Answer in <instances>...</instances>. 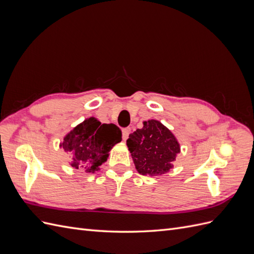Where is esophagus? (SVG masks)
Wrapping results in <instances>:
<instances>
[{"mask_svg":"<svg viewBox=\"0 0 254 254\" xmlns=\"http://www.w3.org/2000/svg\"><path fill=\"white\" fill-rule=\"evenodd\" d=\"M130 131H131V128H130V127H126V128L123 129V140L125 141V140L128 139Z\"/></svg>","mask_w":254,"mask_h":254,"instance_id":"esophagus-1","label":"esophagus"}]
</instances>
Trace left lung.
Masks as SVG:
<instances>
[{
    "mask_svg": "<svg viewBox=\"0 0 254 254\" xmlns=\"http://www.w3.org/2000/svg\"><path fill=\"white\" fill-rule=\"evenodd\" d=\"M127 146L135 168L142 175L159 176L173 167L180 146L174 134L160 122H144L142 129L129 135Z\"/></svg>",
    "mask_w": 254,
    "mask_h": 254,
    "instance_id": "8db88e82",
    "label": "left lung"
}]
</instances>
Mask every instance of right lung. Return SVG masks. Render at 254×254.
Wrapping results in <instances>:
<instances>
[{
  "label": "right lung",
  "mask_w": 254,
  "mask_h": 254,
  "mask_svg": "<svg viewBox=\"0 0 254 254\" xmlns=\"http://www.w3.org/2000/svg\"><path fill=\"white\" fill-rule=\"evenodd\" d=\"M121 141L122 130L117 125L90 118L75 127L61 146L72 155V167L94 173L106 162L112 146Z\"/></svg>",
  "instance_id": "obj_1"
}]
</instances>
